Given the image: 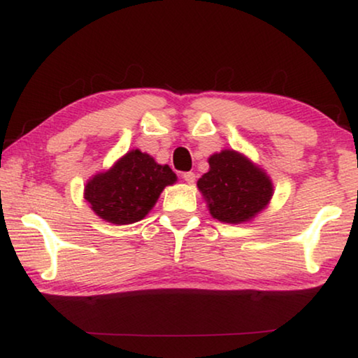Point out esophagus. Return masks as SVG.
Listing matches in <instances>:
<instances>
[{"mask_svg": "<svg viewBox=\"0 0 358 358\" xmlns=\"http://www.w3.org/2000/svg\"><path fill=\"white\" fill-rule=\"evenodd\" d=\"M182 178H184V180L187 184H194L195 182V174L192 173V171H189V173H184Z\"/></svg>", "mask_w": 358, "mask_h": 358, "instance_id": "obj_1", "label": "esophagus"}]
</instances>
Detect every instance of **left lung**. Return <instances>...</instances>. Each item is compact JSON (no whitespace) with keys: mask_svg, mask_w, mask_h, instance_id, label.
Returning a JSON list of instances; mask_svg holds the SVG:
<instances>
[{"mask_svg":"<svg viewBox=\"0 0 358 358\" xmlns=\"http://www.w3.org/2000/svg\"><path fill=\"white\" fill-rule=\"evenodd\" d=\"M210 169L197 187L207 200L210 215L223 223H244L267 207L272 180L246 156L223 150L208 158Z\"/></svg>","mask_w":358,"mask_h":358,"instance_id":"8db88e82","label":"left lung"}]
</instances>
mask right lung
Instances as JSON below:
<instances>
[{
  "instance_id": "add662e5",
  "label": "right lung",
  "mask_w": 358,
  "mask_h": 358,
  "mask_svg": "<svg viewBox=\"0 0 358 358\" xmlns=\"http://www.w3.org/2000/svg\"><path fill=\"white\" fill-rule=\"evenodd\" d=\"M176 180L168 164L161 166L150 155L131 150L109 171L87 180L85 199L106 222L130 224L143 220L166 185Z\"/></svg>"
}]
</instances>
